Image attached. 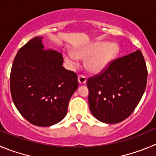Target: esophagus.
Here are the masks:
<instances>
[{
	"instance_id": "obj_1",
	"label": "esophagus",
	"mask_w": 156,
	"mask_h": 156,
	"mask_svg": "<svg viewBox=\"0 0 156 156\" xmlns=\"http://www.w3.org/2000/svg\"><path fill=\"white\" fill-rule=\"evenodd\" d=\"M78 82H79V84H81V85H82V84H85V82H86V78H85V76H84V75H78Z\"/></svg>"
}]
</instances>
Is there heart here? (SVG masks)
I'll return each mask as SVG.
<instances>
[{
	"instance_id": "obj_1",
	"label": "heart",
	"mask_w": 156,
	"mask_h": 156,
	"mask_svg": "<svg viewBox=\"0 0 156 156\" xmlns=\"http://www.w3.org/2000/svg\"><path fill=\"white\" fill-rule=\"evenodd\" d=\"M120 52V47L116 43H106L103 41L95 42L87 45L75 51V54L67 53L64 60L71 65L76 64V57L87 59L85 67L92 73H100L106 70L114 61Z\"/></svg>"
}]
</instances>
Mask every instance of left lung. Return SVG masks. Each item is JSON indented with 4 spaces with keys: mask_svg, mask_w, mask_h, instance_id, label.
<instances>
[{
    "mask_svg": "<svg viewBox=\"0 0 156 156\" xmlns=\"http://www.w3.org/2000/svg\"><path fill=\"white\" fill-rule=\"evenodd\" d=\"M147 77L141 50L115 59L106 70L87 81L92 114L106 123H117L127 119L142 97Z\"/></svg>",
    "mask_w": 156,
    "mask_h": 156,
    "instance_id": "left-lung-1",
    "label": "left lung"
}]
</instances>
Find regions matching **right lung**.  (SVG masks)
I'll return each mask as SVG.
<instances>
[{
  "instance_id": "1",
  "label": "right lung",
  "mask_w": 156,
  "mask_h": 156,
  "mask_svg": "<svg viewBox=\"0 0 156 156\" xmlns=\"http://www.w3.org/2000/svg\"><path fill=\"white\" fill-rule=\"evenodd\" d=\"M36 36L18 51L10 75L17 109L29 123L50 127L67 114L71 95L78 87L76 73L62 66L61 53L46 50Z\"/></svg>"
}]
</instances>
